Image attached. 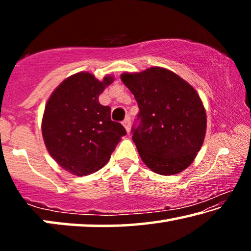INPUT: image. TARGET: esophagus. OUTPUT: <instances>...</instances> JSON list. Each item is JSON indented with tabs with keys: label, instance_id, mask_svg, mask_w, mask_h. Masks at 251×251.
Returning <instances> with one entry per match:
<instances>
[{
	"label": "esophagus",
	"instance_id": "esophagus-1",
	"mask_svg": "<svg viewBox=\"0 0 251 251\" xmlns=\"http://www.w3.org/2000/svg\"><path fill=\"white\" fill-rule=\"evenodd\" d=\"M123 126L125 127L127 133H129V131H130V120H129V117H126L125 120L123 121Z\"/></svg>",
	"mask_w": 251,
	"mask_h": 251
}]
</instances>
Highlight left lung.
<instances>
[{
	"label": "left lung",
	"mask_w": 251,
	"mask_h": 251,
	"mask_svg": "<svg viewBox=\"0 0 251 251\" xmlns=\"http://www.w3.org/2000/svg\"><path fill=\"white\" fill-rule=\"evenodd\" d=\"M121 78L137 101L133 141L144 164L175 175L193 163L205 139L207 118L195 88L172 71L151 67Z\"/></svg>",
	"instance_id": "1"
}]
</instances>
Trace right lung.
I'll return each mask as SVG.
<instances>
[{
    "mask_svg": "<svg viewBox=\"0 0 251 251\" xmlns=\"http://www.w3.org/2000/svg\"><path fill=\"white\" fill-rule=\"evenodd\" d=\"M113 76L99 80L86 72L58 85L45 106L42 134L50 155L73 175L87 176L110 158L126 130L110 120V107L99 96L113 83Z\"/></svg>",
    "mask_w": 251,
    "mask_h": 251,
    "instance_id": "right-lung-1",
    "label": "right lung"
}]
</instances>
